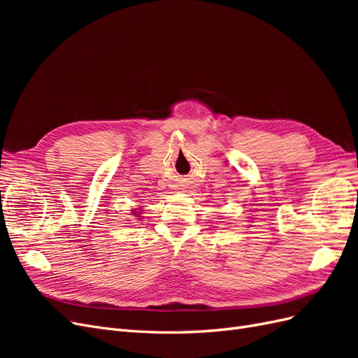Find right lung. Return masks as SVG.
<instances>
[{"label":"right lung","instance_id":"1","mask_svg":"<svg viewBox=\"0 0 358 358\" xmlns=\"http://www.w3.org/2000/svg\"><path fill=\"white\" fill-rule=\"evenodd\" d=\"M133 213H137V212H133Z\"/></svg>","mask_w":358,"mask_h":358}]
</instances>
